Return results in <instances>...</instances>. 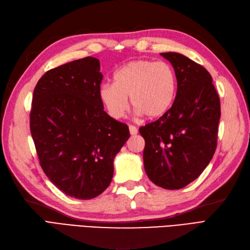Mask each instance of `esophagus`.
Instances as JSON below:
<instances>
[{
  "instance_id": "1",
  "label": "esophagus",
  "mask_w": 250,
  "mask_h": 250,
  "mask_svg": "<svg viewBox=\"0 0 250 250\" xmlns=\"http://www.w3.org/2000/svg\"><path fill=\"white\" fill-rule=\"evenodd\" d=\"M129 132H130L131 135H135V134L138 133V128L135 127V126H133V125H130L129 126Z\"/></svg>"
}]
</instances>
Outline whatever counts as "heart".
<instances>
[{"label":"heart","instance_id":"b5f03b06","mask_svg":"<svg viewBox=\"0 0 250 250\" xmlns=\"http://www.w3.org/2000/svg\"><path fill=\"white\" fill-rule=\"evenodd\" d=\"M113 83H103L98 95L109 116L124 117L128 98L138 115L158 119L167 113L175 100L176 75L165 62L139 59L121 66L112 76Z\"/></svg>","mask_w":250,"mask_h":250}]
</instances>
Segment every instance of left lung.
I'll list each match as a JSON object with an SVG mask.
<instances>
[{"label":"left lung","instance_id":"left-lung-1","mask_svg":"<svg viewBox=\"0 0 250 250\" xmlns=\"http://www.w3.org/2000/svg\"><path fill=\"white\" fill-rule=\"evenodd\" d=\"M161 55L174 67L177 92L165 116L140 128L144 167L156 186L178 190L197 178L215 153L220 101L202 65L176 52Z\"/></svg>","mask_w":250,"mask_h":250}]
</instances>
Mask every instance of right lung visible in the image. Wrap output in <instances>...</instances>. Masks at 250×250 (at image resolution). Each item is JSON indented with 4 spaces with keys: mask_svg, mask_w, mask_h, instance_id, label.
Returning a JSON list of instances; mask_svg holds the SVG:
<instances>
[{
    "mask_svg": "<svg viewBox=\"0 0 250 250\" xmlns=\"http://www.w3.org/2000/svg\"><path fill=\"white\" fill-rule=\"evenodd\" d=\"M103 75L95 57L48 71L33 92L30 129L42 168L60 191L77 199L103 193L129 128L104 111Z\"/></svg>",
    "mask_w": 250,
    "mask_h": 250,
    "instance_id": "1",
    "label": "right lung"
}]
</instances>
